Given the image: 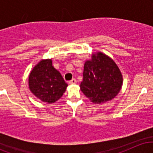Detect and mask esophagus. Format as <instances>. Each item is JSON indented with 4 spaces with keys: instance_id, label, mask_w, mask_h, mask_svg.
<instances>
[{
    "instance_id": "34e87169",
    "label": "esophagus",
    "mask_w": 153,
    "mask_h": 153,
    "mask_svg": "<svg viewBox=\"0 0 153 153\" xmlns=\"http://www.w3.org/2000/svg\"><path fill=\"white\" fill-rule=\"evenodd\" d=\"M76 82H77L76 80H75V78H73L71 80H70V81L68 82V83H69V84H75Z\"/></svg>"
}]
</instances>
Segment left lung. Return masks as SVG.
Returning <instances> with one entry per match:
<instances>
[{
	"mask_svg": "<svg viewBox=\"0 0 153 153\" xmlns=\"http://www.w3.org/2000/svg\"><path fill=\"white\" fill-rule=\"evenodd\" d=\"M122 83L118 66L102 52L93 54L92 59L84 64L80 90L93 103H103L113 99L120 91Z\"/></svg>",
	"mask_w": 153,
	"mask_h": 153,
	"instance_id": "left-lung-1",
	"label": "left lung"
}]
</instances>
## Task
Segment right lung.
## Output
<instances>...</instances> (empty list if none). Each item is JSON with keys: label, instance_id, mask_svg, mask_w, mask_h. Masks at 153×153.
<instances>
[{"label": "right lung", "instance_id": "obj_1", "mask_svg": "<svg viewBox=\"0 0 153 153\" xmlns=\"http://www.w3.org/2000/svg\"><path fill=\"white\" fill-rule=\"evenodd\" d=\"M29 89L43 102L53 103L65 92L68 84L52 66L51 59H42L33 68L29 77Z\"/></svg>", "mask_w": 153, "mask_h": 153}]
</instances>
